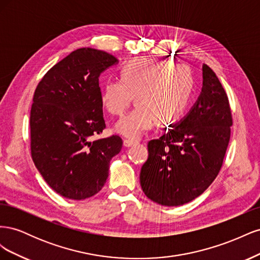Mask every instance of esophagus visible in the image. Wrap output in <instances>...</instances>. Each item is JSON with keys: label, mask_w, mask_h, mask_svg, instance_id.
<instances>
[{"label": "esophagus", "mask_w": 260, "mask_h": 260, "mask_svg": "<svg viewBox=\"0 0 260 260\" xmlns=\"http://www.w3.org/2000/svg\"><path fill=\"white\" fill-rule=\"evenodd\" d=\"M136 144H138L137 141L128 140V139L123 140V146H124V147H130V146H132V145H136Z\"/></svg>", "instance_id": "34e87169"}]
</instances>
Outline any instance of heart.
I'll return each mask as SVG.
<instances>
[{"instance_id":"heart-1","label":"heart","mask_w":260,"mask_h":260,"mask_svg":"<svg viewBox=\"0 0 260 260\" xmlns=\"http://www.w3.org/2000/svg\"><path fill=\"white\" fill-rule=\"evenodd\" d=\"M194 79L184 65L154 58H136L121 69L120 78L109 79L102 89V103L112 115L121 116L137 95L138 106L116 123L123 137L139 139L161 122L177 119L191 99Z\"/></svg>"}]
</instances>
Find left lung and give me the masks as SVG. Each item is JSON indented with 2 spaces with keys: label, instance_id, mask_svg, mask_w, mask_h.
<instances>
[{
  "label": "left lung",
  "instance_id": "left-lung-1",
  "mask_svg": "<svg viewBox=\"0 0 260 260\" xmlns=\"http://www.w3.org/2000/svg\"><path fill=\"white\" fill-rule=\"evenodd\" d=\"M232 113L218 77L203 65V88L182 120L147 144L140 182L149 200L180 206L200 196L221 169L230 141Z\"/></svg>",
  "mask_w": 260,
  "mask_h": 260
}]
</instances>
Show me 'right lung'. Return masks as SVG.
<instances>
[{"label": "right lung", "instance_id": "right-lung-1", "mask_svg": "<svg viewBox=\"0 0 260 260\" xmlns=\"http://www.w3.org/2000/svg\"><path fill=\"white\" fill-rule=\"evenodd\" d=\"M118 59L104 51L78 49L39 82L30 112V148L37 169L53 190L81 201L99 193L119 136L92 141L106 128L99 77Z\"/></svg>", "mask_w": 260, "mask_h": 260}]
</instances>
